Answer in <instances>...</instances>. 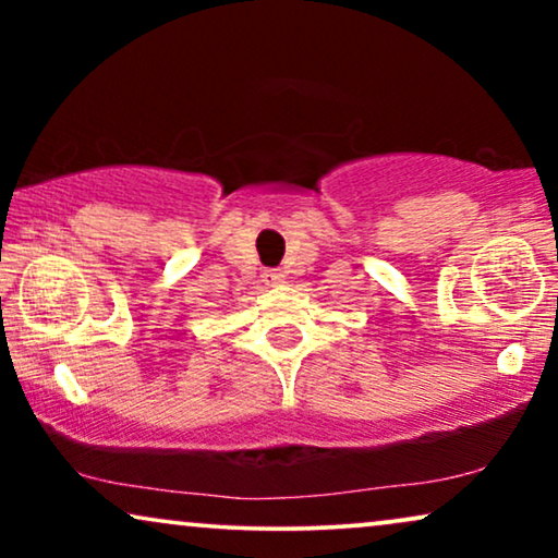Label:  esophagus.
Masks as SVG:
<instances>
[{"instance_id":"34e87169","label":"esophagus","mask_w":558,"mask_h":558,"mask_svg":"<svg viewBox=\"0 0 558 558\" xmlns=\"http://www.w3.org/2000/svg\"><path fill=\"white\" fill-rule=\"evenodd\" d=\"M264 281H266V284H279L281 277H279L277 271H266V274H264Z\"/></svg>"}]
</instances>
